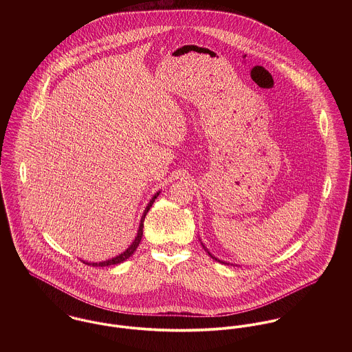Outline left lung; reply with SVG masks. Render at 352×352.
I'll list each match as a JSON object with an SVG mask.
<instances>
[{
  "mask_svg": "<svg viewBox=\"0 0 352 352\" xmlns=\"http://www.w3.org/2000/svg\"><path fill=\"white\" fill-rule=\"evenodd\" d=\"M201 247H203V250H204V251H207V253H208V256H210V257H211V258H214V260H217V261H219V263H223V264H228V265H229V264H230V265H237V264H232V263H228V261H223V260H219V258H218V257H215V256H214V254H212V253H211V252L208 251V250H207V248H206V247H204V244H203V243H201ZM237 267H239V265H237Z\"/></svg>",
  "mask_w": 352,
  "mask_h": 352,
  "instance_id": "1",
  "label": "left lung"
}]
</instances>
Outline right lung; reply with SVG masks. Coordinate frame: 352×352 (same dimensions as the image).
<instances>
[{
  "label": "right lung",
  "instance_id": "right-lung-1",
  "mask_svg": "<svg viewBox=\"0 0 352 352\" xmlns=\"http://www.w3.org/2000/svg\"><path fill=\"white\" fill-rule=\"evenodd\" d=\"M160 192H161V191L155 192V194L153 195V198H151V201L148 203V206H146V208H145V211H144V214H142V217H141V222H140V228H138L137 236H135L134 241L131 243V245H130L126 251L122 252L120 254H118V256H115V257H112V258H108V260H104V261H99V263L85 261V260H81V258H80V260H81L82 263L88 264V265H94V267H107V265H113V264L123 263V261H124V260H127L130 256H133V253H134L135 250L138 248V245H140V243H141V240H142V234H144V221H145V217H146L148 211L151 210V204H153L154 199H157V197L160 195Z\"/></svg>",
  "mask_w": 352,
  "mask_h": 352
}]
</instances>
